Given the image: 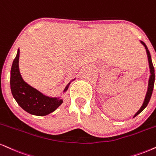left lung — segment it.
I'll return each mask as SVG.
<instances>
[{
  "label": "left lung",
  "instance_id": "8db88e82",
  "mask_svg": "<svg viewBox=\"0 0 156 156\" xmlns=\"http://www.w3.org/2000/svg\"><path fill=\"white\" fill-rule=\"evenodd\" d=\"M141 43L142 44V45L144 46V48H145V49H146V51H147L148 62H149V67H150V72H151V76H150L149 82H148L147 91V94H146V96H145V98H144V101L143 104H142V105L141 108H140V110H138V112L135 114L134 117H136L138 114H140V112H141L142 110H143L144 109L146 108V107H147L148 103H149V102H150V99H151V98L153 87H154V82H155V70H154V67H153V62H152L151 54H150V51H149V50H148L146 44H144L143 41H141Z\"/></svg>",
  "mask_w": 156,
  "mask_h": 156
}]
</instances>
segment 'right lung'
Listing matches in <instances>:
<instances>
[{
	"label": "right lung",
	"instance_id": "add662e5",
	"mask_svg": "<svg viewBox=\"0 0 156 156\" xmlns=\"http://www.w3.org/2000/svg\"><path fill=\"white\" fill-rule=\"evenodd\" d=\"M20 49L12 63L11 69L10 85L13 97L23 110L35 115H46L62 103V99L45 96L24 81L19 69ZM70 83L67 84L64 91H66Z\"/></svg>",
	"mask_w": 156,
	"mask_h": 156
}]
</instances>
